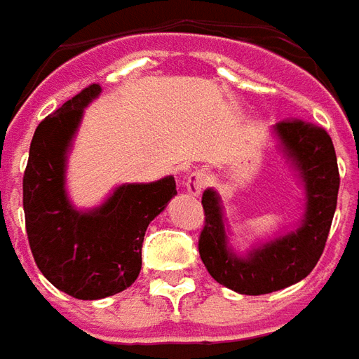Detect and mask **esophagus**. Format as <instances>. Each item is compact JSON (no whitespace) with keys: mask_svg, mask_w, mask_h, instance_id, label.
Wrapping results in <instances>:
<instances>
[{"mask_svg":"<svg viewBox=\"0 0 359 359\" xmlns=\"http://www.w3.org/2000/svg\"><path fill=\"white\" fill-rule=\"evenodd\" d=\"M208 184H210V174L205 168L193 170L191 174L185 177V187H187V191L191 193V195H199Z\"/></svg>","mask_w":359,"mask_h":359,"instance_id":"esophagus-1","label":"esophagus"}]
</instances>
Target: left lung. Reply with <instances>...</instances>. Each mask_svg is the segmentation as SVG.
Wrapping results in <instances>:
<instances>
[{"mask_svg":"<svg viewBox=\"0 0 359 359\" xmlns=\"http://www.w3.org/2000/svg\"><path fill=\"white\" fill-rule=\"evenodd\" d=\"M276 133L306 182L307 212L302 228L240 259L226 249L222 208L216 193L207 189L201 201L205 212L201 259L216 282L245 296L271 294L306 278L321 259L337 210L340 175L330 135L299 118L278 121Z\"/></svg>","mask_w":359,"mask_h":359,"instance_id":"obj_1","label":"left lung"}]
</instances>
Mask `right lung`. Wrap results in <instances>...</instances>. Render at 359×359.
I'll use <instances>...</instances> for the list:
<instances>
[{"label":"right lung","instance_id":"add662e5","mask_svg":"<svg viewBox=\"0 0 359 359\" xmlns=\"http://www.w3.org/2000/svg\"><path fill=\"white\" fill-rule=\"evenodd\" d=\"M100 85H88L38 123L22 175V208L32 257L57 290L100 299L129 288L141 271L144 232L175 195V180L121 185L102 208L77 212L63 191L65 151L83 108Z\"/></svg>","mask_w":359,"mask_h":359}]
</instances>
